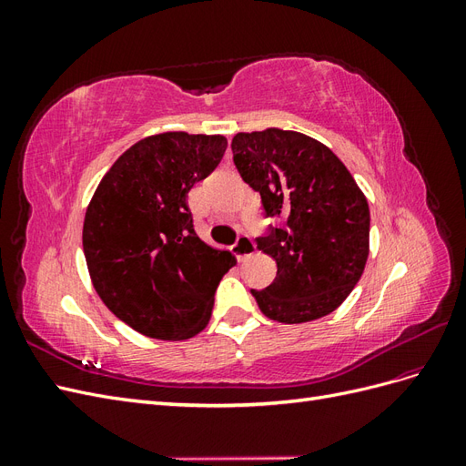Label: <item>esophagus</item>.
I'll list each match as a JSON object with an SVG mask.
<instances>
[{
    "label": "esophagus",
    "instance_id": "obj_1",
    "mask_svg": "<svg viewBox=\"0 0 466 466\" xmlns=\"http://www.w3.org/2000/svg\"><path fill=\"white\" fill-rule=\"evenodd\" d=\"M255 241H252V238L248 237V235H241L237 238V243L233 245V252H235V257L238 258V260H247L252 252H255Z\"/></svg>",
    "mask_w": 466,
    "mask_h": 466
}]
</instances>
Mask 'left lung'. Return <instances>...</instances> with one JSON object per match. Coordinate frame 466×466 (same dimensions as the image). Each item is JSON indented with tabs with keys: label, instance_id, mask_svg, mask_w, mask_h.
<instances>
[{
	"label": "left lung",
	"instance_id": "1",
	"mask_svg": "<svg viewBox=\"0 0 466 466\" xmlns=\"http://www.w3.org/2000/svg\"><path fill=\"white\" fill-rule=\"evenodd\" d=\"M233 163L260 194L264 218L284 219L257 237L276 260L274 281L250 289L272 320L299 324L342 305L370 255V206L344 163L317 139L268 128L237 134Z\"/></svg>",
	"mask_w": 466,
	"mask_h": 466
}]
</instances>
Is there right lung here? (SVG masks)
<instances>
[{
    "label": "right lung",
    "instance_id": "add662e5",
    "mask_svg": "<svg viewBox=\"0 0 466 466\" xmlns=\"http://www.w3.org/2000/svg\"><path fill=\"white\" fill-rule=\"evenodd\" d=\"M228 139L165 132L139 139L103 177L83 221V252L98 298L157 340L206 329L235 258L194 231L188 192L219 165Z\"/></svg>",
    "mask_w": 466,
    "mask_h": 466
}]
</instances>
